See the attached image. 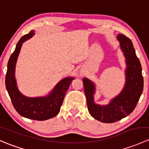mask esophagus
I'll list each match as a JSON object with an SVG mask.
<instances>
[{
	"mask_svg": "<svg viewBox=\"0 0 149 149\" xmlns=\"http://www.w3.org/2000/svg\"><path fill=\"white\" fill-rule=\"evenodd\" d=\"M81 76H83V73H81Z\"/></svg>",
	"mask_w": 149,
	"mask_h": 149,
	"instance_id": "esophagus-1",
	"label": "esophagus"
}]
</instances>
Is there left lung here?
I'll return each mask as SVG.
<instances>
[{
	"instance_id": "left-lung-1",
	"label": "left lung",
	"mask_w": 149,
	"mask_h": 149,
	"mask_svg": "<svg viewBox=\"0 0 149 149\" xmlns=\"http://www.w3.org/2000/svg\"><path fill=\"white\" fill-rule=\"evenodd\" d=\"M116 38L123 53L126 66V81L119 94L112 98L109 104H97L94 101L95 83L87 78L83 79L88 111L95 119L103 123H113L129 115L135 109L143 88L141 65L132 42L123 34H118Z\"/></svg>"
}]
</instances>
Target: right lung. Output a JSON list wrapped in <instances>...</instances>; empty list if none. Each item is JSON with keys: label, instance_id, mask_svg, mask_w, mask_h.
I'll return each mask as SVG.
<instances>
[{"label": "right lung", "instance_id": "add662e5", "mask_svg": "<svg viewBox=\"0 0 149 149\" xmlns=\"http://www.w3.org/2000/svg\"><path fill=\"white\" fill-rule=\"evenodd\" d=\"M35 34L32 30L23 36L15 46V49L9 58L6 76V87L16 111L25 118L32 120H45L56 116L60 111L64 97L73 77L61 80L52 91L45 96L28 97L21 93L15 79V65L22 45Z\"/></svg>", "mask_w": 149, "mask_h": 149}]
</instances>
